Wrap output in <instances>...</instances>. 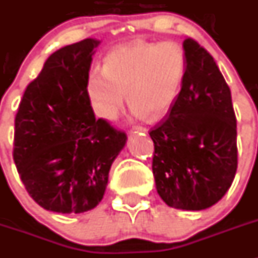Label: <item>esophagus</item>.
Wrapping results in <instances>:
<instances>
[{"mask_svg": "<svg viewBox=\"0 0 258 258\" xmlns=\"http://www.w3.org/2000/svg\"><path fill=\"white\" fill-rule=\"evenodd\" d=\"M132 132H136V133H137V132H141V133H147V129L145 126H133L132 127Z\"/></svg>", "mask_w": 258, "mask_h": 258, "instance_id": "1", "label": "esophagus"}]
</instances>
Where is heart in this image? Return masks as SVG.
Wrapping results in <instances>:
<instances>
[{
  "label": "heart",
  "mask_w": 258,
  "mask_h": 258,
  "mask_svg": "<svg viewBox=\"0 0 258 258\" xmlns=\"http://www.w3.org/2000/svg\"><path fill=\"white\" fill-rule=\"evenodd\" d=\"M186 54L176 43H138L114 48L105 56L103 70L87 79L94 111L114 120L124 104V92L136 116L160 117L171 109L185 79Z\"/></svg>",
  "instance_id": "1"
}]
</instances>
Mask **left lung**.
<instances>
[{"label": "left lung", "instance_id": "1", "mask_svg": "<svg viewBox=\"0 0 258 258\" xmlns=\"http://www.w3.org/2000/svg\"><path fill=\"white\" fill-rule=\"evenodd\" d=\"M188 68L181 91L149 132L156 190L168 206L204 210L228 190L237 168L236 116L214 58L195 39L184 40Z\"/></svg>", "mask_w": 258, "mask_h": 258}]
</instances>
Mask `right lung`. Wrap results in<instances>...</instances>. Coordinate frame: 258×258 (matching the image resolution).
<instances>
[{
  "mask_svg": "<svg viewBox=\"0 0 258 258\" xmlns=\"http://www.w3.org/2000/svg\"><path fill=\"white\" fill-rule=\"evenodd\" d=\"M85 39L48 57L15 116L13 158L31 198L56 213H83L102 201L126 134L96 118L87 95L94 48Z\"/></svg>",
  "mask_w": 258,
  "mask_h": 258,
  "instance_id": "1",
  "label": "right lung"
}]
</instances>
